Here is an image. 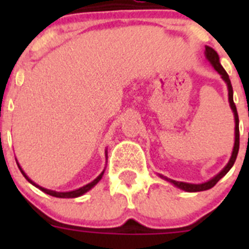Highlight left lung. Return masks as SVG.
Segmentation results:
<instances>
[{"label": "left lung", "instance_id": "1", "mask_svg": "<svg viewBox=\"0 0 249 249\" xmlns=\"http://www.w3.org/2000/svg\"><path fill=\"white\" fill-rule=\"evenodd\" d=\"M206 58L210 61L211 65L213 66L215 71L218 72L219 74L222 76L223 81L227 83V87H228V100H230V106L231 108H232L233 114H234V122H236V127H234V146H233V151H232V156H231V160L230 162L227 163V166L224 167L222 169L221 172L218 173L217 176L210 179V181L204 182V183H199V184H193V183H186V182H179V181H175V179H171V178H167L164 176L160 175V178H163L166 181H168L169 183H172L173 186L178 187V188H181V190L186 191V192H201V191H207L212 188L217 182L221 179L223 176L227 175V172L232 168V166L236 162V158L237 155H238V149H239V120H238V113H237V108H236V105L233 102V89H232V85H231V80L230 77H228L227 72L224 71V68L222 67V65L219 63V57L218 53L213 50L212 47H208L206 46Z\"/></svg>", "mask_w": 249, "mask_h": 249}]
</instances>
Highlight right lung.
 <instances>
[{
  "label": "right lung",
  "mask_w": 249,
  "mask_h": 249,
  "mask_svg": "<svg viewBox=\"0 0 249 249\" xmlns=\"http://www.w3.org/2000/svg\"><path fill=\"white\" fill-rule=\"evenodd\" d=\"M106 156H107V152H106ZM17 166H18V168H19V171H21V173L23 176H25V178H26V179H27L28 182H30V183H32V184H34V186H36L37 188H39V190L42 191V192L47 193V195H50V196H53V197H57V198H76V197H80V196L85 195L86 192H89V191L91 190V188H93V187L96 186V184H97L98 182L101 181V178H102L103 173H105V171H103V172L101 173V175L98 176V177L96 178V179H93V181H92L91 183L86 184V186L81 187V188H78V190L70 191V192H56V191H51V190H47V188H43V187H41V186H38V184L35 183L34 181H31L30 178L27 177V175H26V173L23 172V171H22L21 166H19L18 163H17Z\"/></svg>",
  "instance_id": "1"
}]
</instances>
